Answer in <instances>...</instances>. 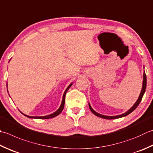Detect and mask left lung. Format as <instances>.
Returning a JSON list of instances; mask_svg holds the SVG:
<instances>
[{
	"mask_svg": "<svg viewBox=\"0 0 153 153\" xmlns=\"http://www.w3.org/2000/svg\"><path fill=\"white\" fill-rule=\"evenodd\" d=\"M146 74L144 72L143 74V87H142V89H141V91H140V94L139 95V97L138 98V100L133 105V106L131 107L130 109H128L127 112H125V113H123L121 115H116V116H106V115H101L100 113H97L96 111H95L92 109V107H91L90 104L89 103V109L91 111V112L94 113L95 115H96L97 117H100L101 118H103V119H118V118H121V117H125L128 115V114H130L131 112H133V111L135 109L138 105H139L140 102L142 100V98L143 97V95H144L145 90H146Z\"/></svg>",
	"mask_w": 153,
	"mask_h": 153,
	"instance_id": "left-lung-1",
	"label": "left lung"
}]
</instances>
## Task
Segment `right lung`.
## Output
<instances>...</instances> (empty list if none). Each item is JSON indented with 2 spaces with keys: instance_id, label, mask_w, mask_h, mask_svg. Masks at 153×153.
Instances as JSON below:
<instances>
[{
  "instance_id": "right-lung-1",
  "label": "right lung",
  "mask_w": 153,
  "mask_h": 153,
  "mask_svg": "<svg viewBox=\"0 0 153 153\" xmlns=\"http://www.w3.org/2000/svg\"><path fill=\"white\" fill-rule=\"evenodd\" d=\"M71 85H72V83H71V84L69 85L67 89H65V91L64 92V95H63V98H62V103H61V105L60 107H59V109L56 111H55L54 113H52V114H50L49 115H46V116H40V117H32V116H28V115H26L25 114H24V113H22V114L24 115H25L26 117H27L28 118H32V119H50V118H53L54 117L58 115L59 114H60L61 112L62 111L63 109H64V104H65V94H66V93L68 91V90L70 88V87L71 86Z\"/></svg>"
}]
</instances>
